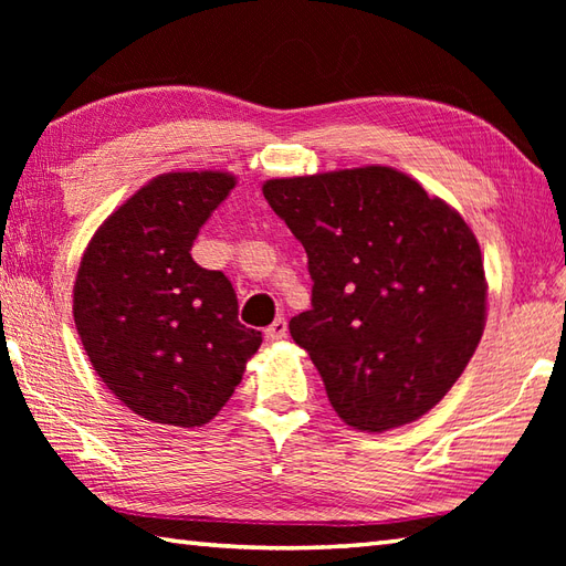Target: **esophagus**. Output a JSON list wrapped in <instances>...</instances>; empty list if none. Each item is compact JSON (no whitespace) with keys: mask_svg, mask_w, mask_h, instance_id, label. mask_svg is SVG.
<instances>
[{"mask_svg":"<svg viewBox=\"0 0 566 566\" xmlns=\"http://www.w3.org/2000/svg\"><path fill=\"white\" fill-rule=\"evenodd\" d=\"M284 335H286V318H274L272 321V326H268V328H264V338H268V340H282L284 338Z\"/></svg>","mask_w":566,"mask_h":566,"instance_id":"34e87169","label":"esophagus"}]
</instances>
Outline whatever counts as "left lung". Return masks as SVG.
Segmentation results:
<instances>
[{
	"label": "left lung",
	"instance_id": "8db88e82",
	"mask_svg": "<svg viewBox=\"0 0 566 566\" xmlns=\"http://www.w3.org/2000/svg\"><path fill=\"white\" fill-rule=\"evenodd\" d=\"M262 195L306 250L311 308L290 333L335 413L367 432L428 413L484 333L482 250L462 216L381 165L270 179Z\"/></svg>",
	"mask_w": 566,
	"mask_h": 566
}]
</instances>
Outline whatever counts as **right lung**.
Instances as JSON below:
<instances>
[{
  "label": "right lung",
  "mask_w": 566,
  "mask_h": 566,
  "mask_svg": "<svg viewBox=\"0 0 566 566\" xmlns=\"http://www.w3.org/2000/svg\"><path fill=\"white\" fill-rule=\"evenodd\" d=\"M233 187V175L211 170L155 177L82 258L72 314L84 353L118 401L153 423H209L262 343L238 321L228 276L191 258Z\"/></svg>",
  "instance_id": "1"
}]
</instances>
